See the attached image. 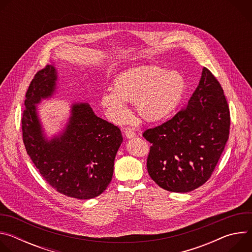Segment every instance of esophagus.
I'll list each match as a JSON object with an SVG mask.
<instances>
[{
    "instance_id": "34e87169",
    "label": "esophagus",
    "mask_w": 252,
    "mask_h": 252,
    "mask_svg": "<svg viewBox=\"0 0 252 252\" xmlns=\"http://www.w3.org/2000/svg\"><path fill=\"white\" fill-rule=\"evenodd\" d=\"M124 131H125V134H126V136L127 138H132V137H134V136H135V132H134L133 128L126 127Z\"/></svg>"
}]
</instances>
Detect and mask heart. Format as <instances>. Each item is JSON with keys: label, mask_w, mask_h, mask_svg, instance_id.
<instances>
[{"label": "heart", "mask_w": 252, "mask_h": 252, "mask_svg": "<svg viewBox=\"0 0 252 252\" xmlns=\"http://www.w3.org/2000/svg\"><path fill=\"white\" fill-rule=\"evenodd\" d=\"M188 84L178 70L156 65L130 68L117 77L112 90H105L99 104L115 123L125 121L129 114L126 102H134L140 118L157 122L167 117L182 101Z\"/></svg>", "instance_id": "b5f03b06"}]
</instances>
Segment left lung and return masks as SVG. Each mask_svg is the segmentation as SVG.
<instances>
[{
  "mask_svg": "<svg viewBox=\"0 0 252 252\" xmlns=\"http://www.w3.org/2000/svg\"><path fill=\"white\" fill-rule=\"evenodd\" d=\"M229 126L223 90L203 67L186 109L142 134L152 143L147 161L150 176L161 189L172 192H189L201 187L219 162Z\"/></svg>",
  "mask_w": 252,
  "mask_h": 252,
  "instance_id": "left-lung-1",
  "label": "left lung"
}]
</instances>
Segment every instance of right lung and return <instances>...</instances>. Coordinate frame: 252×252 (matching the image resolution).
Masks as SVG:
<instances>
[{
    "instance_id": "obj_1",
    "label": "right lung",
    "mask_w": 252,
    "mask_h": 252,
    "mask_svg": "<svg viewBox=\"0 0 252 252\" xmlns=\"http://www.w3.org/2000/svg\"><path fill=\"white\" fill-rule=\"evenodd\" d=\"M54 64L39 70L26 94L22 118L26 151L45 181L60 193L78 199L96 197L110 185L121 129L96 117L88 102H74L60 133L47 137L37 104L57 91Z\"/></svg>"
}]
</instances>
